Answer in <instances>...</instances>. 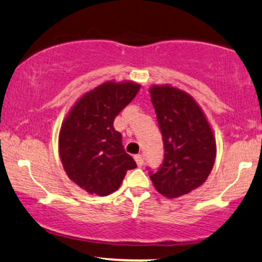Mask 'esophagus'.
<instances>
[{
  "instance_id": "1",
  "label": "esophagus",
  "mask_w": 262,
  "mask_h": 262,
  "mask_svg": "<svg viewBox=\"0 0 262 262\" xmlns=\"http://www.w3.org/2000/svg\"><path fill=\"white\" fill-rule=\"evenodd\" d=\"M134 160H135V162H137L138 167H141V166H143V163H144V159H143V156L140 155V154H138V155H135V156H134Z\"/></svg>"
}]
</instances>
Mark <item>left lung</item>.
Listing matches in <instances>:
<instances>
[{"label":"left lung","instance_id":"left-lung-1","mask_svg":"<svg viewBox=\"0 0 262 262\" xmlns=\"http://www.w3.org/2000/svg\"><path fill=\"white\" fill-rule=\"evenodd\" d=\"M150 94L165 154L159 169L149 168V174L157 191L172 199L200 187L209 177L215 162V138L187 93L165 85L152 86Z\"/></svg>","mask_w":262,"mask_h":262}]
</instances>
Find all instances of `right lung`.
I'll return each mask as SVG.
<instances>
[{"label": "right lung", "instance_id": "obj_1", "mask_svg": "<svg viewBox=\"0 0 262 262\" xmlns=\"http://www.w3.org/2000/svg\"><path fill=\"white\" fill-rule=\"evenodd\" d=\"M140 85L105 83L81 97L62 124L59 155L68 177L100 196L119 188L128 169L137 167L125 152L116 116L134 99Z\"/></svg>", "mask_w": 262, "mask_h": 262}]
</instances>
